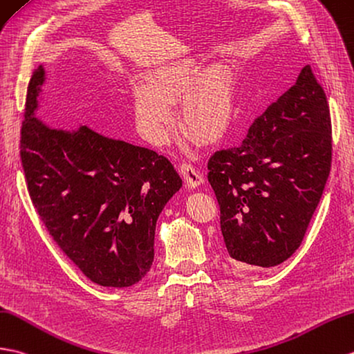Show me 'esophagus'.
Returning <instances> with one entry per match:
<instances>
[{
	"label": "esophagus",
	"instance_id": "esophagus-1",
	"mask_svg": "<svg viewBox=\"0 0 354 354\" xmlns=\"http://www.w3.org/2000/svg\"><path fill=\"white\" fill-rule=\"evenodd\" d=\"M180 174H183L187 187L190 188H196L199 187L201 184H203V176L197 171V169L194 166H192L190 162H183L180 164Z\"/></svg>",
	"mask_w": 354,
	"mask_h": 354
}]
</instances>
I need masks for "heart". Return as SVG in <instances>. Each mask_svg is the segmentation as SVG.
I'll list each match as a JSON object with an SVG mask.
<instances>
[{"label":"heart","instance_id":"obj_1","mask_svg":"<svg viewBox=\"0 0 354 354\" xmlns=\"http://www.w3.org/2000/svg\"><path fill=\"white\" fill-rule=\"evenodd\" d=\"M202 77V66L193 59L158 66L146 75V83L134 87L133 109L138 133L161 146L175 125L171 104L180 96V122L207 142L226 133L235 111L232 78L226 69ZM193 142V140H192Z\"/></svg>","mask_w":354,"mask_h":354}]
</instances>
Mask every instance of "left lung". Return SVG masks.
Returning a JSON list of instances; mask_svg holds the SVG:
<instances>
[{
  "label": "left lung",
  "mask_w": 354,
  "mask_h": 354,
  "mask_svg": "<svg viewBox=\"0 0 354 354\" xmlns=\"http://www.w3.org/2000/svg\"><path fill=\"white\" fill-rule=\"evenodd\" d=\"M332 123L310 66L254 120L248 138L208 161L229 261L274 267L300 248L330 174Z\"/></svg>",
  "instance_id": "1"
}]
</instances>
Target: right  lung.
Masks as SVG:
<instances>
[{"instance_id":"obj_1","label":"right lung","mask_w":354,"mask_h":354,"mask_svg":"<svg viewBox=\"0 0 354 354\" xmlns=\"http://www.w3.org/2000/svg\"><path fill=\"white\" fill-rule=\"evenodd\" d=\"M46 80L32 72L21 160L28 193L49 235L90 281L125 288L153 262L155 226L179 188L171 162L87 127L62 129L36 118Z\"/></svg>"}]
</instances>
